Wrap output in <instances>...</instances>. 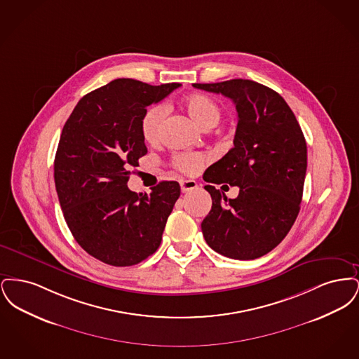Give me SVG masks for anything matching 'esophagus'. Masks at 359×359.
Segmentation results:
<instances>
[{
	"label": "esophagus",
	"mask_w": 359,
	"mask_h": 359,
	"mask_svg": "<svg viewBox=\"0 0 359 359\" xmlns=\"http://www.w3.org/2000/svg\"><path fill=\"white\" fill-rule=\"evenodd\" d=\"M180 187H182L183 192H188V191H192V189L198 187V184H196L195 180H182Z\"/></svg>",
	"instance_id": "34e87169"
}]
</instances>
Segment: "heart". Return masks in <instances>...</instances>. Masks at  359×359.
<instances>
[{
    "label": "heart",
    "instance_id": "b5f03b06",
    "mask_svg": "<svg viewBox=\"0 0 359 359\" xmlns=\"http://www.w3.org/2000/svg\"><path fill=\"white\" fill-rule=\"evenodd\" d=\"M184 107L187 109L188 114L203 128L215 126L222 116V109L219 103L205 94L188 95L184 98ZM165 117H167V107L161 103L154 104L145 110V113L141 117L140 129H141V135L147 142L156 144L160 141L164 130ZM205 163V156L202 154L184 152V154H175L173 157L175 168L187 175H194L201 171Z\"/></svg>",
    "mask_w": 359,
    "mask_h": 359
}]
</instances>
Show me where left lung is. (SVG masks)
I'll return each instance as SVG.
<instances>
[{
    "mask_svg": "<svg viewBox=\"0 0 359 359\" xmlns=\"http://www.w3.org/2000/svg\"><path fill=\"white\" fill-rule=\"evenodd\" d=\"M194 87L230 98L238 113L234 147L203 175L212 205L202 222L207 245L233 259L269 253L297 218L307 171V144L284 98L249 79ZM240 187L236 200L215 188Z\"/></svg>",
    "mask_w": 359,
    "mask_h": 359,
    "instance_id": "8db88e82",
    "label": "left lung"
}]
</instances>
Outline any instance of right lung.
Instances as JSON below:
<instances>
[{"instance_id":"right-lung-1","label":"right lung","mask_w":359,"mask_h":359,"mask_svg":"<svg viewBox=\"0 0 359 359\" xmlns=\"http://www.w3.org/2000/svg\"><path fill=\"white\" fill-rule=\"evenodd\" d=\"M180 86L116 79L86 94L63 126L53 163L59 203L74 238L104 264L136 265L160 246L179 183L161 182L149 195L126 184L148 152L142 114Z\"/></svg>"}]
</instances>
